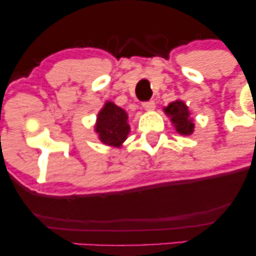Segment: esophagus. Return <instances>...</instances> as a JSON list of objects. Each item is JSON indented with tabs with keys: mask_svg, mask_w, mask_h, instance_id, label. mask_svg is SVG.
Returning a JSON list of instances; mask_svg holds the SVG:
<instances>
[{
	"mask_svg": "<svg viewBox=\"0 0 256 256\" xmlns=\"http://www.w3.org/2000/svg\"><path fill=\"white\" fill-rule=\"evenodd\" d=\"M143 108H144L146 110H154L155 108V102L150 100V101H146V102H143L142 104Z\"/></svg>",
	"mask_w": 256,
	"mask_h": 256,
	"instance_id": "1",
	"label": "esophagus"
}]
</instances>
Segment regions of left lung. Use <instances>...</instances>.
<instances>
[{
    "mask_svg": "<svg viewBox=\"0 0 256 256\" xmlns=\"http://www.w3.org/2000/svg\"><path fill=\"white\" fill-rule=\"evenodd\" d=\"M165 113L171 118L172 124L174 125L176 130L178 134H183V136H189L194 132V124L192 119L190 118V112L188 110V106L180 100L171 102L165 108Z\"/></svg>",
    "mask_w": 256,
    "mask_h": 256,
    "instance_id": "8db88e82",
    "label": "left lung"
}]
</instances>
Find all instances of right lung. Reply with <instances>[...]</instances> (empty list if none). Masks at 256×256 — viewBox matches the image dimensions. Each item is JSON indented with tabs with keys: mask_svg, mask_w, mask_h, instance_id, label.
Returning <instances> with one entry per match:
<instances>
[{
	"mask_svg": "<svg viewBox=\"0 0 256 256\" xmlns=\"http://www.w3.org/2000/svg\"><path fill=\"white\" fill-rule=\"evenodd\" d=\"M128 113L114 104L113 102H106L104 108L98 114V122L95 132L104 144L110 146H120L128 138L130 125L128 124Z\"/></svg>",
	"mask_w": 256,
	"mask_h": 256,
	"instance_id": "add662e5",
	"label": "right lung"
}]
</instances>
